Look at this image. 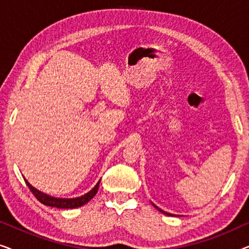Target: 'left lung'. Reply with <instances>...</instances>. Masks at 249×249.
I'll use <instances>...</instances> for the list:
<instances>
[{
    "label": "left lung",
    "instance_id": "obj_1",
    "mask_svg": "<svg viewBox=\"0 0 249 249\" xmlns=\"http://www.w3.org/2000/svg\"><path fill=\"white\" fill-rule=\"evenodd\" d=\"M154 206H155V205H154ZM155 207H156V209H158V210L160 211V212H162L163 214H165V215H171V216H172V214H170V213H166V212H164V211H162L161 209H159L158 206H155Z\"/></svg>",
    "mask_w": 249,
    "mask_h": 249
}]
</instances>
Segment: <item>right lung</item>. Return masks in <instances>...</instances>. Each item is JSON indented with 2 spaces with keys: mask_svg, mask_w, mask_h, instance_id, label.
Listing matches in <instances>:
<instances>
[{
  "mask_svg": "<svg viewBox=\"0 0 249 249\" xmlns=\"http://www.w3.org/2000/svg\"><path fill=\"white\" fill-rule=\"evenodd\" d=\"M25 181L27 183V186H28V188L30 189V192L34 194V196H35L40 203L44 204V205L51 206V207H56V209H76V207H80V206L85 205V204L89 202V200L93 198L95 195H96L98 187H100L101 180L97 182V185L95 186L89 193L86 194V195L78 197V198H70V199L54 198V197L45 195V194L40 193L39 190L34 188V187L30 185V183L27 181V180H25Z\"/></svg>",
  "mask_w": 249,
  "mask_h": 249,
  "instance_id": "right-lung-1",
  "label": "right lung"
}]
</instances>
